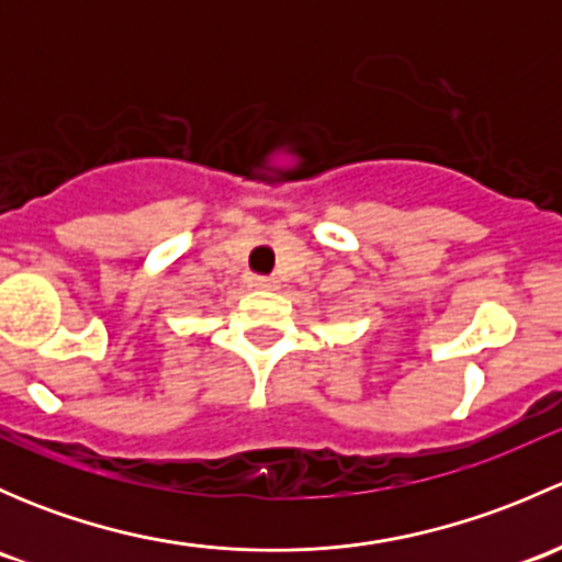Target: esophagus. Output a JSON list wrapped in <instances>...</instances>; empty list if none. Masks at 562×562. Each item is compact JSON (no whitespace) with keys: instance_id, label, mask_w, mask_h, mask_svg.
<instances>
[{"instance_id":"1","label":"esophagus","mask_w":562,"mask_h":562,"mask_svg":"<svg viewBox=\"0 0 562 562\" xmlns=\"http://www.w3.org/2000/svg\"><path fill=\"white\" fill-rule=\"evenodd\" d=\"M252 285L260 288V291H274L277 280H274V277H255Z\"/></svg>"}]
</instances>
